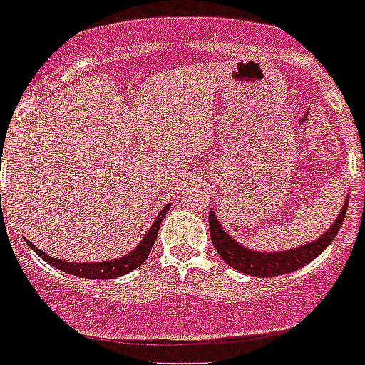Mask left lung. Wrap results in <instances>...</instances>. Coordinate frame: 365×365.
I'll return each mask as SVG.
<instances>
[{"mask_svg": "<svg viewBox=\"0 0 365 365\" xmlns=\"http://www.w3.org/2000/svg\"><path fill=\"white\" fill-rule=\"evenodd\" d=\"M349 207V199L344 202L343 210L335 220V224L327 230L319 239L312 243L302 245L299 249L285 250V252H255V250L245 249L243 245L235 243L230 235H227L222 226H220L218 218L214 212H208V226H210V239H212L214 247L218 250L222 260L232 266V268L243 272V274L255 275V277H275V275L291 274L294 269L302 268L308 262H312L314 258L322 255L327 245L335 239L341 226H343L344 214Z\"/></svg>", "mask_w": 365, "mask_h": 365, "instance_id": "8db88e82", "label": "left lung"}]
</instances>
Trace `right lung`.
<instances>
[{
	"label": "right lung",
	"instance_id": "add662e5",
	"mask_svg": "<svg viewBox=\"0 0 365 365\" xmlns=\"http://www.w3.org/2000/svg\"><path fill=\"white\" fill-rule=\"evenodd\" d=\"M168 208H170V205H166V207L160 210V214H158V218L155 220V224H153V227L149 230V233H147L145 237H143V241H141L130 255L118 258V260H110V262H63L59 258H53L49 257V255H46V252H41V250L38 249V247H34L32 243L28 245L32 247V250H34L41 260H46L47 264H51L53 268L61 269V272H65V274L80 275V277H86V279H115V277H120V275L128 274V272H133V269L139 268L141 264L145 262L147 257H149V252H151L153 245L157 241L158 227H160V222H163L164 216H166V210H168Z\"/></svg>",
	"mask_w": 365,
	"mask_h": 365
}]
</instances>
